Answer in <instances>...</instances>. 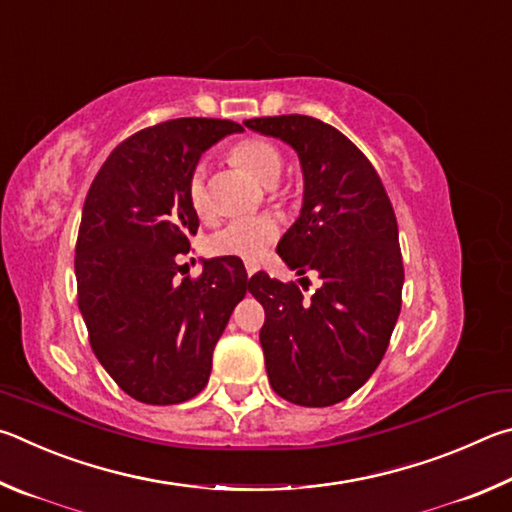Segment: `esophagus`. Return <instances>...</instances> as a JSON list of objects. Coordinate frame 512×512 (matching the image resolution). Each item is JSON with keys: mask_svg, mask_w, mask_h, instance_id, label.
<instances>
[{"mask_svg": "<svg viewBox=\"0 0 512 512\" xmlns=\"http://www.w3.org/2000/svg\"><path fill=\"white\" fill-rule=\"evenodd\" d=\"M258 272V265L256 263H247V276L251 279V276H254Z\"/></svg>", "mask_w": 512, "mask_h": 512, "instance_id": "1", "label": "esophagus"}]
</instances>
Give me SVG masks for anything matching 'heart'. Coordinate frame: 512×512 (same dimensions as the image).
<instances>
[{
    "label": "heart",
    "instance_id": "1",
    "mask_svg": "<svg viewBox=\"0 0 512 512\" xmlns=\"http://www.w3.org/2000/svg\"><path fill=\"white\" fill-rule=\"evenodd\" d=\"M229 159L233 164L256 179L258 184L265 188H274L279 184L283 173V155L281 150L274 146L272 141L251 137L233 143L229 148ZM206 175H209V166L206 161H197L188 175V202H191L193 211L206 218L211 211L209 188H206ZM276 238H279V224L270 215H258V218H242L231 220L215 229L209 238H206V251L211 256H224L236 258V261L254 263L258 258L267 254Z\"/></svg>",
    "mask_w": 512,
    "mask_h": 512
}]
</instances>
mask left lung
<instances>
[{"mask_svg":"<svg viewBox=\"0 0 512 512\" xmlns=\"http://www.w3.org/2000/svg\"><path fill=\"white\" fill-rule=\"evenodd\" d=\"M245 125L297 150L303 206L276 251L301 285L306 272L321 279L306 299L297 283L251 276L267 378L294 405L330 407L371 378L396 328L405 283L396 213L371 161L333 125L303 114Z\"/></svg>","mask_w":512,"mask_h":512,"instance_id":"left-lung-1","label":"left lung"}]
</instances>
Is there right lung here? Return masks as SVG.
<instances>
[{
	"label": "right lung",
	"mask_w": 512,
	"mask_h": 512,
	"mask_svg": "<svg viewBox=\"0 0 512 512\" xmlns=\"http://www.w3.org/2000/svg\"><path fill=\"white\" fill-rule=\"evenodd\" d=\"M233 132L240 125L222 119L152 125L110 152L85 197L80 315L103 369L146 405H177L206 387L213 348L249 290L236 258H211L182 281L175 261L200 227L186 191L191 168Z\"/></svg>",
	"instance_id": "obj_1"
}]
</instances>
